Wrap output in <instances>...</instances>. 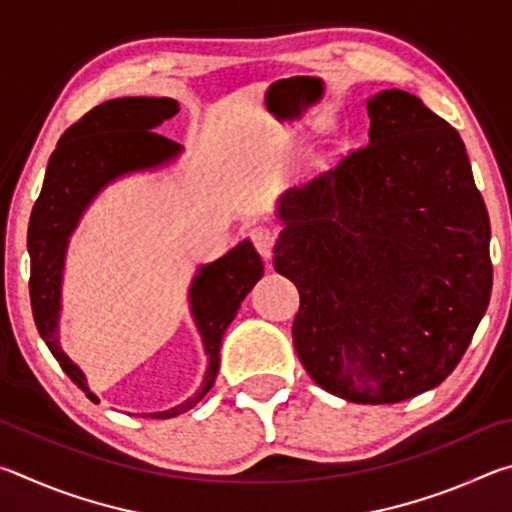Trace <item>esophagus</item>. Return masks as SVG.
Returning <instances> with one entry per match:
<instances>
[{"instance_id":"obj_1","label":"esophagus","mask_w":512,"mask_h":512,"mask_svg":"<svg viewBox=\"0 0 512 512\" xmlns=\"http://www.w3.org/2000/svg\"><path fill=\"white\" fill-rule=\"evenodd\" d=\"M250 237H253V244H255L259 255H262L264 259L273 257V246L277 239V232L273 228H268V225H259V228H255Z\"/></svg>"}]
</instances>
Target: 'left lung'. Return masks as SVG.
<instances>
[{"label":"left lung","instance_id":"8db88e82","mask_svg":"<svg viewBox=\"0 0 512 512\" xmlns=\"http://www.w3.org/2000/svg\"><path fill=\"white\" fill-rule=\"evenodd\" d=\"M370 142L277 201L275 271L300 293L293 345L348 402L445 381L492 291L490 219L456 128L415 94L368 99Z\"/></svg>","mask_w":512,"mask_h":512}]
</instances>
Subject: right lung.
<instances>
[{
	"label": "right lung",
	"mask_w": 512,
	"mask_h": 512,
	"mask_svg": "<svg viewBox=\"0 0 512 512\" xmlns=\"http://www.w3.org/2000/svg\"><path fill=\"white\" fill-rule=\"evenodd\" d=\"M178 112V101L169 97H121L101 103L72 124L51 153L45 183L33 205L29 221L31 255V309L36 327L65 375L81 386L90 400H97L85 384L81 368L67 357L58 341L60 284L67 241L94 196L112 180L131 171L153 169L171 162L183 151L178 142L153 131ZM264 275V264L250 241H241L228 255L198 268L189 302L203 336L207 370L196 395L169 411L151 418H176L203 400L219 372V350L225 329L237 316L241 300Z\"/></svg>",
	"instance_id": "right-lung-1"
}]
</instances>
